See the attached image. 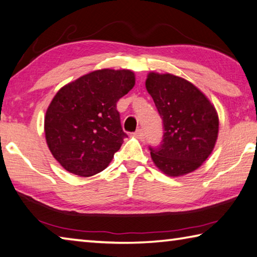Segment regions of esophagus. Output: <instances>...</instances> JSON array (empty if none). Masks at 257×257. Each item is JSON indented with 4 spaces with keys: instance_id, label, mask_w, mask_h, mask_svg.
Returning a JSON list of instances; mask_svg holds the SVG:
<instances>
[{
    "instance_id": "34e87169",
    "label": "esophagus",
    "mask_w": 257,
    "mask_h": 257,
    "mask_svg": "<svg viewBox=\"0 0 257 257\" xmlns=\"http://www.w3.org/2000/svg\"><path fill=\"white\" fill-rule=\"evenodd\" d=\"M136 134H137L139 138H141V139L145 138V131H143V128H138Z\"/></svg>"
}]
</instances>
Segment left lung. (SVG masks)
I'll use <instances>...</instances> for the list:
<instances>
[{
	"instance_id": "left-lung-1",
	"label": "left lung",
	"mask_w": 257,
	"mask_h": 257,
	"mask_svg": "<svg viewBox=\"0 0 257 257\" xmlns=\"http://www.w3.org/2000/svg\"><path fill=\"white\" fill-rule=\"evenodd\" d=\"M163 119L158 147H149L157 167L168 176L193 172L208 159L218 138L219 118L212 103L187 80L151 72L146 81Z\"/></svg>"
}]
</instances>
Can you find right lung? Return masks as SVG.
Masks as SVG:
<instances>
[{"label":"right lung","mask_w":257,"mask_h":257,"mask_svg":"<svg viewBox=\"0 0 257 257\" xmlns=\"http://www.w3.org/2000/svg\"><path fill=\"white\" fill-rule=\"evenodd\" d=\"M134 84L133 72L103 69L58 90L45 116V137L63 168L89 177L109 165L127 137L116 103Z\"/></svg>","instance_id":"right-lung-1"}]
</instances>
